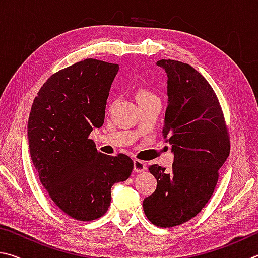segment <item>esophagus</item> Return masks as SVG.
Returning <instances> with one entry per match:
<instances>
[{
    "label": "esophagus",
    "instance_id": "34e87169",
    "mask_svg": "<svg viewBox=\"0 0 258 258\" xmlns=\"http://www.w3.org/2000/svg\"><path fill=\"white\" fill-rule=\"evenodd\" d=\"M134 170L135 172H143L146 170V163L141 160H134Z\"/></svg>",
    "mask_w": 258,
    "mask_h": 258
}]
</instances>
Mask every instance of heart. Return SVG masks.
I'll use <instances>...</instances> for the list:
<instances>
[{
  "label": "heart",
  "instance_id": "heart-1",
  "mask_svg": "<svg viewBox=\"0 0 258 258\" xmlns=\"http://www.w3.org/2000/svg\"><path fill=\"white\" fill-rule=\"evenodd\" d=\"M136 97H137V101L141 102V101H144V99H148L156 96L151 92V90H148L146 88H138L136 92Z\"/></svg>",
  "mask_w": 258,
  "mask_h": 258
}]
</instances>
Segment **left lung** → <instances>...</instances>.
Wrapping results in <instances>:
<instances>
[{"mask_svg":"<svg viewBox=\"0 0 258 258\" xmlns=\"http://www.w3.org/2000/svg\"><path fill=\"white\" fill-rule=\"evenodd\" d=\"M156 64L168 76L162 133L174 160L169 172L157 164L148 168L157 187L143 209L154 225L172 228L196 216L213 195L230 139L219 99L204 77L187 63L160 60Z\"/></svg>","mask_w":258,"mask_h":258,"instance_id":"left-lung-1","label":"left lung"}]
</instances>
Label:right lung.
I'll return each instance as SVG.
<instances>
[{"label": "right lung", "instance_id": "add662e5", "mask_svg": "<svg viewBox=\"0 0 258 258\" xmlns=\"http://www.w3.org/2000/svg\"><path fill=\"white\" fill-rule=\"evenodd\" d=\"M117 71V64L95 58L77 62L49 77L31 106V161L55 205L79 221L105 214L112 186L125 181L134 169L129 156L103 154L88 138L104 123Z\"/></svg>", "mask_w": 258, "mask_h": 258}]
</instances>
